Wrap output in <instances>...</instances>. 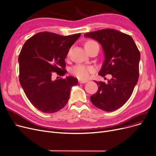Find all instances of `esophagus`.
Instances as JSON below:
<instances>
[{
	"label": "esophagus",
	"instance_id": "34e87169",
	"mask_svg": "<svg viewBox=\"0 0 156 156\" xmlns=\"http://www.w3.org/2000/svg\"><path fill=\"white\" fill-rule=\"evenodd\" d=\"M78 82L80 83H85L87 82V80H79Z\"/></svg>",
	"mask_w": 156,
	"mask_h": 156
}]
</instances>
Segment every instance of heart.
Returning <instances> with one entry per match:
<instances>
[{"label":"heart","mask_w":156,"mask_h":156,"mask_svg":"<svg viewBox=\"0 0 156 156\" xmlns=\"http://www.w3.org/2000/svg\"><path fill=\"white\" fill-rule=\"evenodd\" d=\"M97 43L94 41L90 40L85 43V48L89 46H91L92 44H96ZM95 71L94 67L90 66H85L82 64H78L75 66H74L71 69V73L73 75L77 77L78 79L82 80H85L88 78H89L90 74L93 73Z\"/></svg>","instance_id":"1"}]
</instances>
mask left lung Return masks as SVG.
I'll list each match as a JSON object with an SVG mask.
<instances>
[{"instance_id": "1", "label": "left lung", "mask_w": 156, "mask_h": 156, "mask_svg": "<svg viewBox=\"0 0 156 156\" xmlns=\"http://www.w3.org/2000/svg\"><path fill=\"white\" fill-rule=\"evenodd\" d=\"M84 36L96 40L102 46L105 60L99 75L112 74L107 83L94 81L98 90L90 96L91 102L106 112L116 110L129 99L138 82L140 51L129 35L117 30H99Z\"/></svg>"}]
</instances>
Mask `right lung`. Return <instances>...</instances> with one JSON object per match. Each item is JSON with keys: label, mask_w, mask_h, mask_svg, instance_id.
Wrapping results in <instances>:
<instances>
[{"label": "right lung", "mask_w": 156, "mask_h": 156, "mask_svg": "<svg viewBox=\"0 0 156 156\" xmlns=\"http://www.w3.org/2000/svg\"><path fill=\"white\" fill-rule=\"evenodd\" d=\"M80 36V33L64 36L42 32L23 44L18 57L20 83L27 98L39 111L53 113L61 110L69 100L72 87L78 84L73 76L55 80L51 77L52 73L62 76L67 73L65 58Z\"/></svg>", "instance_id": "obj_1"}]
</instances>
